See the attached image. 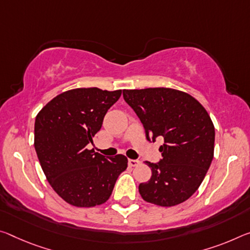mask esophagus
<instances>
[{"label":"esophagus","mask_w":250,"mask_h":250,"mask_svg":"<svg viewBox=\"0 0 250 250\" xmlns=\"http://www.w3.org/2000/svg\"><path fill=\"white\" fill-rule=\"evenodd\" d=\"M128 164H129L130 167H137V166H139L141 162L139 160H137V159H129Z\"/></svg>","instance_id":"obj_1"}]
</instances>
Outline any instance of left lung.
<instances>
[{
    "label": "left lung",
    "instance_id": "left-lung-1",
    "mask_svg": "<svg viewBox=\"0 0 250 250\" xmlns=\"http://www.w3.org/2000/svg\"><path fill=\"white\" fill-rule=\"evenodd\" d=\"M124 99L140 119L146 140L165 141L160 161H146L152 176L139 185L141 197L162 207L184 203L199 188L213 158L215 126L208 112L175 89L124 90Z\"/></svg>",
    "mask_w": 250,
    "mask_h": 250
}]
</instances>
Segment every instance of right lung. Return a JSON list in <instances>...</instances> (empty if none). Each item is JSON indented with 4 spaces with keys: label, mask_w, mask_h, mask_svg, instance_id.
I'll return each mask as SVG.
<instances>
[{
    "label": "right lung",
    "mask_w": 250,
    "mask_h": 250,
    "mask_svg": "<svg viewBox=\"0 0 250 250\" xmlns=\"http://www.w3.org/2000/svg\"><path fill=\"white\" fill-rule=\"evenodd\" d=\"M120 96L121 90H69L52 99L35 118L34 148L40 165L51 187L70 205L105 203L128 167L122 154L106 158L86 149Z\"/></svg>",
    "instance_id": "obj_1"
}]
</instances>
